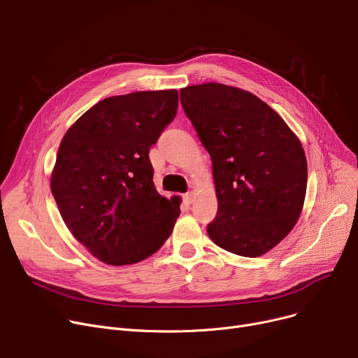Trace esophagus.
<instances>
[{
    "instance_id": "34e87169",
    "label": "esophagus",
    "mask_w": 358,
    "mask_h": 358,
    "mask_svg": "<svg viewBox=\"0 0 358 358\" xmlns=\"http://www.w3.org/2000/svg\"><path fill=\"white\" fill-rule=\"evenodd\" d=\"M184 200L187 201V203H193L194 201V192H189V193H185L184 194Z\"/></svg>"
}]
</instances>
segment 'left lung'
<instances>
[{
	"mask_svg": "<svg viewBox=\"0 0 358 358\" xmlns=\"http://www.w3.org/2000/svg\"><path fill=\"white\" fill-rule=\"evenodd\" d=\"M184 113L212 158L217 215L208 234L217 247L261 257L302 213L308 162L302 143L252 92L219 83L180 90Z\"/></svg>",
	"mask_w": 358,
	"mask_h": 358,
	"instance_id": "obj_1",
	"label": "left lung"
}]
</instances>
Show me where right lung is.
Returning <instances> with one entry per match:
<instances>
[{
	"label": "right lung",
	"mask_w": 358,
	"mask_h": 358,
	"mask_svg": "<svg viewBox=\"0 0 358 358\" xmlns=\"http://www.w3.org/2000/svg\"><path fill=\"white\" fill-rule=\"evenodd\" d=\"M177 107V90L108 97L62 138L52 194L73 238L108 266L135 264L155 254L180 216L181 199L157 192L149 161V148Z\"/></svg>",
	"instance_id": "obj_1"
}]
</instances>
